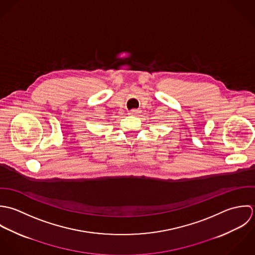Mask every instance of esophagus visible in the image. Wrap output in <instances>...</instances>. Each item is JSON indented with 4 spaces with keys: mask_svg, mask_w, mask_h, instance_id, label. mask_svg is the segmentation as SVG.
<instances>
[{
    "mask_svg": "<svg viewBox=\"0 0 255 255\" xmlns=\"http://www.w3.org/2000/svg\"><path fill=\"white\" fill-rule=\"evenodd\" d=\"M137 113H139V110H137V109H132V110H130V112H129L130 115H136Z\"/></svg>",
    "mask_w": 255,
    "mask_h": 255,
    "instance_id": "esophagus-1",
    "label": "esophagus"
}]
</instances>
